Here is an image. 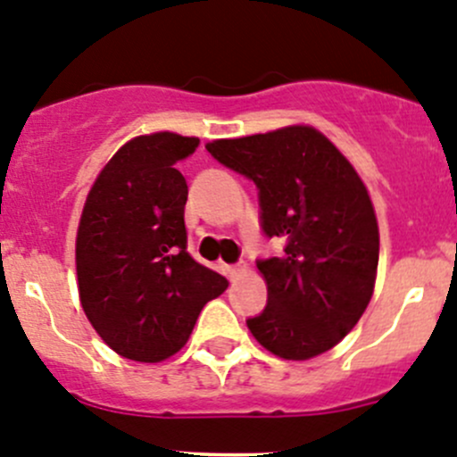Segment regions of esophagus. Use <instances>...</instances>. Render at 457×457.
Wrapping results in <instances>:
<instances>
[{"label": "esophagus", "mask_w": 457, "mask_h": 457, "mask_svg": "<svg viewBox=\"0 0 457 457\" xmlns=\"http://www.w3.org/2000/svg\"><path fill=\"white\" fill-rule=\"evenodd\" d=\"M243 271H247V265H223V274L228 276V278H237Z\"/></svg>", "instance_id": "34e87169"}]
</instances>
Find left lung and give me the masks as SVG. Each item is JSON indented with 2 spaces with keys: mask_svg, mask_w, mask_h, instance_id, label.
Returning <instances> with one entry per match:
<instances>
[{
  "mask_svg": "<svg viewBox=\"0 0 457 457\" xmlns=\"http://www.w3.org/2000/svg\"><path fill=\"white\" fill-rule=\"evenodd\" d=\"M205 147L256 183L262 229L287 243L256 265L267 307L247 320L252 336L285 361L329 352L356 327L376 287L380 232L361 174L305 123Z\"/></svg>",
  "mask_w": 457,
  "mask_h": 457,
  "instance_id": "left-lung-1",
  "label": "left lung"
}]
</instances>
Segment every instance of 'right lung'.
<instances>
[{"mask_svg": "<svg viewBox=\"0 0 457 457\" xmlns=\"http://www.w3.org/2000/svg\"><path fill=\"white\" fill-rule=\"evenodd\" d=\"M196 137L150 132L123 143L87 192L75 262L87 320L119 356L161 362L190 338L201 310L228 289L186 252L187 183L177 163Z\"/></svg>", "mask_w": 457, "mask_h": 457, "instance_id": "right-lung-1", "label": "right lung"}]
</instances>
